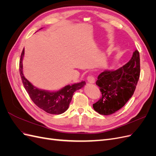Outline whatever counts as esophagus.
Segmentation results:
<instances>
[{"label":"esophagus","instance_id":"obj_1","mask_svg":"<svg viewBox=\"0 0 156 156\" xmlns=\"http://www.w3.org/2000/svg\"><path fill=\"white\" fill-rule=\"evenodd\" d=\"M87 81L90 83H95V78L92 76H88L87 77Z\"/></svg>","mask_w":156,"mask_h":156}]
</instances>
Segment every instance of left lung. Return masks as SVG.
<instances>
[{"label":"left lung","instance_id":"left-lung-1","mask_svg":"<svg viewBox=\"0 0 156 156\" xmlns=\"http://www.w3.org/2000/svg\"><path fill=\"white\" fill-rule=\"evenodd\" d=\"M140 75V56L135 50L129 61L115 70H105L98 75L96 84L102 96L93 104L99 114L109 115L123 107L133 95Z\"/></svg>","mask_w":156,"mask_h":156}]
</instances>
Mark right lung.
Returning <instances> with one entry per match:
<instances>
[{"label":"right lung","instance_id":"1","mask_svg":"<svg viewBox=\"0 0 156 156\" xmlns=\"http://www.w3.org/2000/svg\"><path fill=\"white\" fill-rule=\"evenodd\" d=\"M24 55L25 49H23L20 61V72L23 86L32 101L39 108L49 114L60 115L64 113L69 107L73 93L83 87L85 81L74 83L72 85L68 84L57 91L40 89L33 85L23 75V60Z\"/></svg>","mask_w":156,"mask_h":156}]
</instances>
